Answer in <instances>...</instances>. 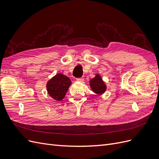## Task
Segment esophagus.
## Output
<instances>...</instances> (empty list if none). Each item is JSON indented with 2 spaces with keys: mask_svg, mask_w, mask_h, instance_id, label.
<instances>
[{
  "mask_svg": "<svg viewBox=\"0 0 159 159\" xmlns=\"http://www.w3.org/2000/svg\"><path fill=\"white\" fill-rule=\"evenodd\" d=\"M84 78H76V81H80V82H82V81H84Z\"/></svg>",
  "mask_w": 159,
  "mask_h": 159,
  "instance_id": "34e87169",
  "label": "esophagus"
}]
</instances>
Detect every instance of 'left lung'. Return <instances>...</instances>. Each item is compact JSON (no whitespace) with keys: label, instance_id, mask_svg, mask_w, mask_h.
Listing matches in <instances>:
<instances>
[{"label":"left lung","instance_id":"8db88e82","mask_svg":"<svg viewBox=\"0 0 159 159\" xmlns=\"http://www.w3.org/2000/svg\"><path fill=\"white\" fill-rule=\"evenodd\" d=\"M90 86L94 92L99 94L103 93L106 89V86L99 75H97L95 78L91 80Z\"/></svg>","mask_w":159,"mask_h":159}]
</instances>
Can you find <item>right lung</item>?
Wrapping results in <instances>:
<instances>
[{"label":"right lung","instance_id":"obj_1","mask_svg":"<svg viewBox=\"0 0 159 159\" xmlns=\"http://www.w3.org/2000/svg\"><path fill=\"white\" fill-rule=\"evenodd\" d=\"M71 82L66 75L58 74L47 83V90L52 98L61 101L64 98Z\"/></svg>","mask_w":159,"mask_h":159}]
</instances>
